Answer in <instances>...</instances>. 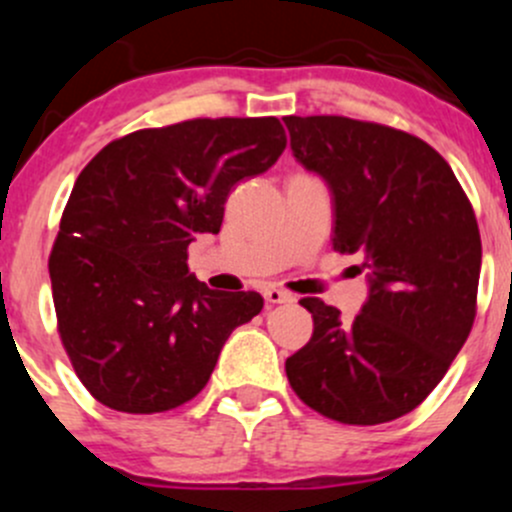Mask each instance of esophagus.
Masks as SVG:
<instances>
[{
  "label": "esophagus",
  "instance_id": "34e87169",
  "mask_svg": "<svg viewBox=\"0 0 512 512\" xmlns=\"http://www.w3.org/2000/svg\"><path fill=\"white\" fill-rule=\"evenodd\" d=\"M265 302L267 304H289V302H294V297L289 292H285V289H280V287H267L265 289Z\"/></svg>",
  "mask_w": 512,
  "mask_h": 512
}]
</instances>
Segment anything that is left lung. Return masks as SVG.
<instances>
[{"label":"left lung","mask_w":512,"mask_h":512,"mask_svg":"<svg viewBox=\"0 0 512 512\" xmlns=\"http://www.w3.org/2000/svg\"><path fill=\"white\" fill-rule=\"evenodd\" d=\"M289 146L334 195V250L359 252L369 299L352 322L319 297L312 339L287 359L317 414L376 426L414 411L476 319L480 232L451 165L426 141L347 116H285Z\"/></svg>","instance_id":"1"}]
</instances>
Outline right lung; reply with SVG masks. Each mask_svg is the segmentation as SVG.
<instances>
[{
	"mask_svg": "<svg viewBox=\"0 0 512 512\" xmlns=\"http://www.w3.org/2000/svg\"><path fill=\"white\" fill-rule=\"evenodd\" d=\"M285 146L275 116L193 118L116 138L81 170L49 275L61 344L96 401L160 414L205 389L232 329L265 299L195 280L188 245L220 232L230 190Z\"/></svg>",
	"mask_w": 512,
	"mask_h": 512,
	"instance_id": "obj_1",
	"label": "right lung"
}]
</instances>
